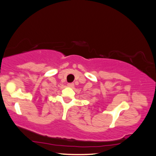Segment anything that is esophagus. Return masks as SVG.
<instances>
[{
    "label": "esophagus",
    "mask_w": 156,
    "mask_h": 156,
    "mask_svg": "<svg viewBox=\"0 0 156 156\" xmlns=\"http://www.w3.org/2000/svg\"><path fill=\"white\" fill-rule=\"evenodd\" d=\"M68 86L70 87H74V83H68Z\"/></svg>",
    "instance_id": "1"
}]
</instances>
